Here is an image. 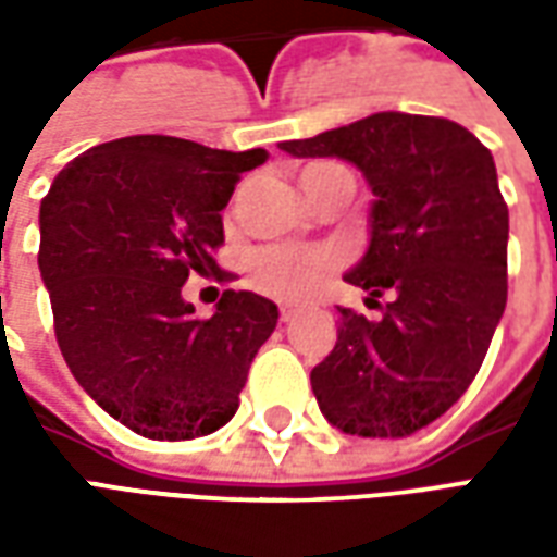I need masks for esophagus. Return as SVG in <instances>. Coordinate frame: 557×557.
<instances>
[{
  "instance_id": "1",
  "label": "esophagus",
  "mask_w": 557,
  "mask_h": 557,
  "mask_svg": "<svg viewBox=\"0 0 557 557\" xmlns=\"http://www.w3.org/2000/svg\"><path fill=\"white\" fill-rule=\"evenodd\" d=\"M298 315V307H292V304H283L280 307V322H292Z\"/></svg>"
}]
</instances>
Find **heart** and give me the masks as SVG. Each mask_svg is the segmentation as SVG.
<instances>
[{
	"label": "heart",
	"instance_id": "b5f03b06",
	"mask_svg": "<svg viewBox=\"0 0 557 557\" xmlns=\"http://www.w3.org/2000/svg\"><path fill=\"white\" fill-rule=\"evenodd\" d=\"M327 175H351V172L334 160H319L301 172V187L307 190ZM334 265H337V256L327 247H315V250L265 247L250 262L256 283L271 295H280V298H298L304 292H310L322 283L327 271H334Z\"/></svg>",
	"mask_w": 557,
	"mask_h": 557
}]
</instances>
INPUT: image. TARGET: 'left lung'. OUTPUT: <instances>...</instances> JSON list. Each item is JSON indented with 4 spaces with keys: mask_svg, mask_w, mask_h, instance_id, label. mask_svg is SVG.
Listing matches in <instances>:
<instances>
[{
    "mask_svg": "<svg viewBox=\"0 0 557 557\" xmlns=\"http://www.w3.org/2000/svg\"><path fill=\"white\" fill-rule=\"evenodd\" d=\"M280 148L349 160L373 190L370 244L346 280L391 304L379 322L339 307L310 382L337 430L406 438L466 394L502 322L510 220L495 160L450 119L394 110Z\"/></svg>",
    "mask_w": 557,
    "mask_h": 557,
    "instance_id": "obj_1",
    "label": "left lung"
}]
</instances>
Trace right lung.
<instances>
[{
	"label": "right lung",
	"mask_w": 557,
	"mask_h": 557,
	"mask_svg": "<svg viewBox=\"0 0 557 557\" xmlns=\"http://www.w3.org/2000/svg\"><path fill=\"white\" fill-rule=\"evenodd\" d=\"M265 148L223 151L178 137H125L67 163L41 202L38 268L55 339L79 387L110 418L158 442L230 423L277 304L223 292L211 319L182 298L214 268L220 211Z\"/></svg>",
	"instance_id": "right-lung-1"
}]
</instances>
